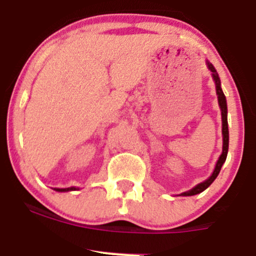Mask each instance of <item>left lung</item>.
<instances>
[{
    "mask_svg": "<svg viewBox=\"0 0 256 256\" xmlns=\"http://www.w3.org/2000/svg\"><path fill=\"white\" fill-rule=\"evenodd\" d=\"M207 66L209 68V70L212 72V76H213L214 82H216V95H218V102L219 106H220V112H222V134H223V151H222V154L219 156L218 161H216V168H214L213 174L212 176L206 180L204 182L200 183L196 187H193L192 190H187V192L180 193V196H194L198 194V193L203 192L204 190H207L209 186L213 183V180H216V176L220 172L222 166L226 162V154H228V147H229V130H228V118H226V114H228V109H226V95H224L223 90L220 88V79H219L218 73H216V68L213 66V64H210L209 62H207Z\"/></svg>",
    "mask_w": 256,
    "mask_h": 256,
    "instance_id": "1",
    "label": "left lung"
}]
</instances>
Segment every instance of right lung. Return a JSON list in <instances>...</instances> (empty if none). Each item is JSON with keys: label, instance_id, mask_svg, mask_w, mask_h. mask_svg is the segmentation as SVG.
Wrapping results in <instances>:
<instances>
[{"label": "right lung", "instance_id": "1", "mask_svg": "<svg viewBox=\"0 0 256 256\" xmlns=\"http://www.w3.org/2000/svg\"><path fill=\"white\" fill-rule=\"evenodd\" d=\"M56 190H58V192H68V190H78V188L76 187H70V188H54Z\"/></svg>", "mask_w": 256, "mask_h": 256}]
</instances>
